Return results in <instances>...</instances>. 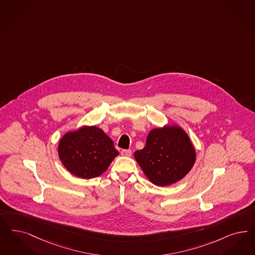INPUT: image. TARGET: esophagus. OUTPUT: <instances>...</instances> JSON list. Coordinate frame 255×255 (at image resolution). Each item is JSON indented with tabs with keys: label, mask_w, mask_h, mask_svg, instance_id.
<instances>
[{
	"label": "esophagus",
	"mask_w": 255,
	"mask_h": 255,
	"mask_svg": "<svg viewBox=\"0 0 255 255\" xmlns=\"http://www.w3.org/2000/svg\"><path fill=\"white\" fill-rule=\"evenodd\" d=\"M121 153L123 156H131L132 155V150L131 149H123L121 151Z\"/></svg>",
	"instance_id": "1"
}]
</instances>
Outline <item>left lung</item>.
Segmentation results:
<instances>
[{
  "label": "left lung",
  "instance_id": "8db88e82",
  "mask_svg": "<svg viewBox=\"0 0 255 255\" xmlns=\"http://www.w3.org/2000/svg\"><path fill=\"white\" fill-rule=\"evenodd\" d=\"M134 158L149 181L159 186L172 185L193 167L196 152L188 135L178 126L153 129Z\"/></svg>",
  "mask_w": 255,
  "mask_h": 255
}]
</instances>
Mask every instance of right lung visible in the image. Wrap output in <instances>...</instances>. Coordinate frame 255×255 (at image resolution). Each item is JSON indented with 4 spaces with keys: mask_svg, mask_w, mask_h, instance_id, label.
<instances>
[{
    "mask_svg": "<svg viewBox=\"0 0 255 255\" xmlns=\"http://www.w3.org/2000/svg\"><path fill=\"white\" fill-rule=\"evenodd\" d=\"M58 154L70 173L83 179H91L103 174L119 155V151L102 129L84 126L62 137Z\"/></svg>",
    "mask_w": 255,
    "mask_h": 255,
    "instance_id": "add662e5",
    "label": "right lung"
}]
</instances>
